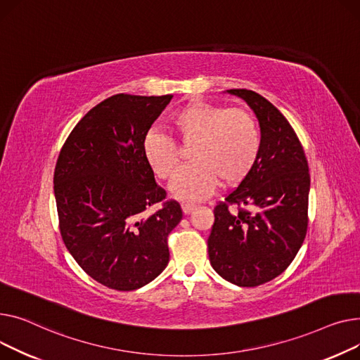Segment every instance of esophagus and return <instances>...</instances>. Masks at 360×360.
<instances>
[{
  "label": "esophagus",
  "mask_w": 360,
  "mask_h": 360,
  "mask_svg": "<svg viewBox=\"0 0 360 360\" xmlns=\"http://www.w3.org/2000/svg\"><path fill=\"white\" fill-rule=\"evenodd\" d=\"M181 209H183V214L184 215H188V214L193 212V210L196 209V206L192 205V203H181Z\"/></svg>",
  "instance_id": "1"
}]
</instances>
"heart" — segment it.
<instances>
[{
	"instance_id": "b5f03b06",
	"label": "heart",
	"mask_w": 360,
	"mask_h": 360,
	"mask_svg": "<svg viewBox=\"0 0 360 360\" xmlns=\"http://www.w3.org/2000/svg\"><path fill=\"white\" fill-rule=\"evenodd\" d=\"M177 141L190 148V164L177 173L170 190L181 200L207 198L218 181L232 186L244 180L255 168L262 135L257 120L244 109H228L205 101H192L172 116ZM142 157L160 180L172 179L180 161L176 141L162 132L150 131L142 141Z\"/></svg>"
}]
</instances>
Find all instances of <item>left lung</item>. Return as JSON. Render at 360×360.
I'll return each instance as SVG.
<instances>
[{"label": "left lung", "instance_id": "1", "mask_svg": "<svg viewBox=\"0 0 360 360\" xmlns=\"http://www.w3.org/2000/svg\"><path fill=\"white\" fill-rule=\"evenodd\" d=\"M228 93L255 112L262 150L251 173L214 209L209 262L225 281L255 288L283 273L305 240L309 168L297 134L269 100L245 89Z\"/></svg>", "mask_w": 360, "mask_h": 360}]
</instances>
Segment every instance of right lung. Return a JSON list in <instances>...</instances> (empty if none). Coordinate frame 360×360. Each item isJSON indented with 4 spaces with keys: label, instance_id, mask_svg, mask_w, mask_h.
Listing matches in <instances>:
<instances>
[{
    "label": "right lung",
    "instance_id": "obj_1",
    "mask_svg": "<svg viewBox=\"0 0 360 360\" xmlns=\"http://www.w3.org/2000/svg\"><path fill=\"white\" fill-rule=\"evenodd\" d=\"M173 98L116 94L98 103L59 153L53 192L71 256L98 283L134 290L170 260L167 237L183 218L142 157V141ZM162 206L154 214L147 207Z\"/></svg>",
    "mask_w": 360,
    "mask_h": 360
}]
</instances>
